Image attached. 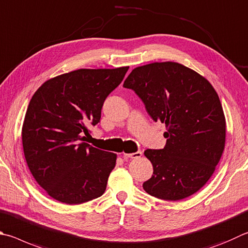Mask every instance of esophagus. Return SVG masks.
Here are the masks:
<instances>
[{
    "mask_svg": "<svg viewBox=\"0 0 248 248\" xmlns=\"http://www.w3.org/2000/svg\"><path fill=\"white\" fill-rule=\"evenodd\" d=\"M142 156V152L138 151L136 153H130V154H127V153H124V158H139V157Z\"/></svg>",
    "mask_w": 248,
    "mask_h": 248,
    "instance_id": "1",
    "label": "esophagus"
}]
</instances>
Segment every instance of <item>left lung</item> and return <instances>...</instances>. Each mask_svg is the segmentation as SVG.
Wrapping results in <instances>:
<instances>
[{
  "mask_svg": "<svg viewBox=\"0 0 248 248\" xmlns=\"http://www.w3.org/2000/svg\"><path fill=\"white\" fill-rule=\"evenodd\" d=\"M124 87L138 94L153 120L166 124V146L144 152L154 169L144 190L165 201L201 190L226 144V117L213 85L188 67L163 62L134 68Z\"/></svg>",
  "mask_w": 248,
  "mask_h": 248,
  "instance_id": "8db88e82",
  "label": "left lung"
}]
</instances>
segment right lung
Wrapping results in <instances>:
<instances>
[{"label":"right lung","mask_w":248,"mask_h":248,"mask_svg":"<svg viewBox=\"0 0 248 248\" xmlns=\"http://www.w3.org/2000/svg\"><path fill=\"white\" fill-rule=\"evenodd\" d=\"M129 69H78L48 79L27 108L21 138L31 174L58 202L77 205L106 190L117 155L85 143L106 97Z\"/></svg>","instance_id":"add662e5"}]
</instances>
